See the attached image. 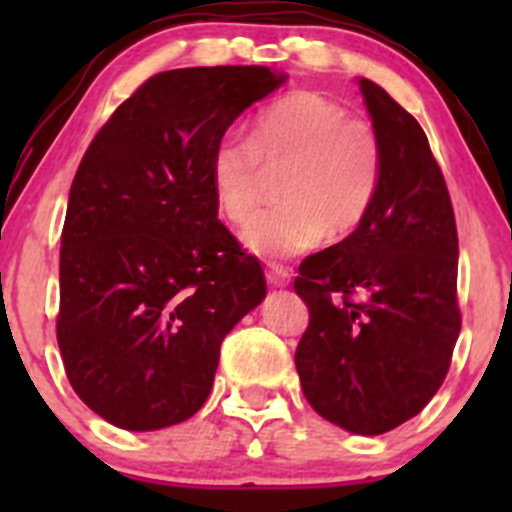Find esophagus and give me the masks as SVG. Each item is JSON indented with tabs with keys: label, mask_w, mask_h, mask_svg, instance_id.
Here are the masks:
<instances>
[{
	"label": "esophagus",
	"mask_w": 512,
	"mask_h": 512,
	"mask_svg": "<svg viewBox=\"0 0 512 512\" xmlns=\"http://www.w3.org/2000/svg\"><path fill=\"white\" fill-rule=\"evenodd\" d=\"M267 282L272 287H287L292 282V270L285 265H277V262H270L267 265Z\"/></svg>",
	"instance_id": "34e87169"
}]
</instances>
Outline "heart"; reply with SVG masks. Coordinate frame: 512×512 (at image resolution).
Here are the masks:
<instances>
[{"label": "heart", "mask_w": 512, "mask_h": 512, "mask_svg": "<svg viewBox=\"0 0 512 512\" xmlns=\"http://www.w3.org/2000/svg\"><path fill=\"white\" fill-rule=\"evenodd\" d=\"M287 173L280 198L242 232L252 252L287 257L347 235L369 215L381 178V151L349 108L314 91H292L262 108L252 138L225 136L210 158V188L220 215L242 225L267 185V170Z\"/></svg>", "instance_id": "obj_1"}]
</instances>
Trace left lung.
I'll return each instance as SVG.
<instances>
[{
    "instance_id": "obj_1",
    "label": "left lung",
    "mask_w": 512,
    "mask_h": 512,
    "mask_svg": "<svg viewBox=\"0 0 512 512\" xmlns=\"http://www.w3.org/2000/svg\"><path fill=\"white\" fill-rule=\"evenodd\" d=\"M381 151L374 205L349 237L299 265L309 307L302 391L339 428L379 436L441 389L461 334L458 232L428 138L374 81L359 79Z\"/></svg>"
}]
</instances>
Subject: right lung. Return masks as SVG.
<instances>
[{"instance_id": "add662e5", "label": "right lung", "mask_w": 512, "mask_h": 512, "mask_svg": "<svg viewBox=\"0 0 512 512\" xmlns=\"http://www.w3.org/2000/svg\"><path fill=\"white\" fill-rule=\"evenodd\" d=\"M265 66H195L148 79L96 133L61 232L56 319L79 399L126 431H158L208 401L220 344L267 285L218 220L210 158Z\"/></svg>"}]
</instances>
